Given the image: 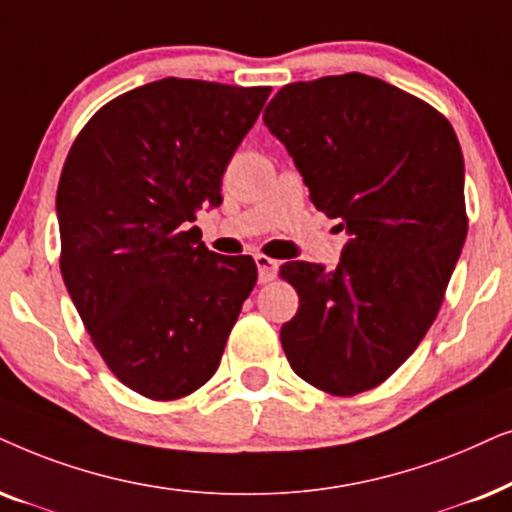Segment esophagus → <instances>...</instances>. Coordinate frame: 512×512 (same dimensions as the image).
Returning a JSON list of instances; mask_svg holds the SVG:
<instances>
[{
	"label": "esophagus",
	"mask_w": 512,
	"mask_h": 512,
	"mask_svg": "<svg viewBox=\"0 0 512 512\" xmlns=\"http://www.w3.org/2000/svg\"><path fill=\"white\" fill-rule=\"evenodd\" d=\"M257 274H260V283H269L278 276V262L271 260L267 255H255Z\"/></svg>",
	"instance_id": "esophagus-1"
}]
</instances>
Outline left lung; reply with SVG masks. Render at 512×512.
<instances>
[{"label": "left lung", "mask_w": 512, "mask_h": 512, "mask_svg": "<svg viewBox=\"0 0 512 512\" xmlns=\"http://www.w3.org/2000/svg\"><path fill=\"white\" fill-rule=\"evenodd\" d=\"M264 124L313 206L349 234L337 269L281 267L299 295L283 351L320 391H370L424 339L459 262L468 231L459 140L424 100L360 72L283 86Z\"/></svg>", "instance_id": "1"}]
</instances>
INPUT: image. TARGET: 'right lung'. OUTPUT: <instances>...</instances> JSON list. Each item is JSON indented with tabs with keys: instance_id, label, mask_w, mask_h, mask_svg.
Returning a JSON list of instances; mask_svg holds the SVG:
<instances>
[{
	"instance_id": "1",
	"label": "right lung",
	"mask_w": 512,
	"mask_h": 512,
	"mask_svg": "<svg viewBox=\"0 0 512 512\" xmlns=\"http://www.w3.org/2000/svg\"><path fill=\"white\" fill-rule=\"evenodd\" d=\"M269 93L152 81L95 112L67 154L60 274L102 360L145 398L206 384L255 288V260L210 252L192 222L222 203L224 170Z\"/></svg>"
}]
</instances>
